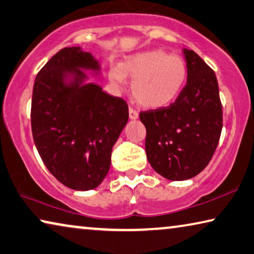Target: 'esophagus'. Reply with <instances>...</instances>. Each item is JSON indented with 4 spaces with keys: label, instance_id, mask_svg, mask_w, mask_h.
<instances>
[{
    "label": "esophagus",
    "instance_id": "34e87169",
    "mask_svg": "<svg viewBox=\"0 0 254 254\" xmlns=\"http://www.w3.org/2000/svg\"><path fill=\"white\" fill-rule=\"evenodd\" d=\"M128 116H130L131 120H138L139 119V113L136 112L133 108L130 107V110H128Z\"/></svg>",
    "mask_w": 254,
    "mask_h": 254
}]
</instances>
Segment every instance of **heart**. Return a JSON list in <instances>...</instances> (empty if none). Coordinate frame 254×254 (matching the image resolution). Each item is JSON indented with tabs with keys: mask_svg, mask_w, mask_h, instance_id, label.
Segmentation results:
<instances>
[{
	"mask_svg": "<svg viewBox=\"0 0 254 254\" xmlns=\"http://www.w3.org/2000/svg\"><path fill=\"white\" fill-rule=\"evenodd\" d=\"M132 81V94L140 105L160 108L179 97L188 78V67L180 56L162 50L131 55L110 69V78L116 84Z\"/></svg>",
	"mask_w": 254,
	"mask_h": 254,
	"instance_id": "1",
	"label": "heart"
}]
</instances>
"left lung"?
Returning <instances> with one entry per match:
<instances>
[{
    "label": "left lung",
    "mask_w": 254,
    "mask_h": 254,
    "mask_svg": "<svg viewBox=\"0 0 254 254\" xmlns=\"http://www.w3.org/2000/svg\"><path fill=\"white\" fill-rule=\"evenodd\" d=\"M187 84L168 107L141 112L147 130L146 154L151 167L171 181L194 178L218 146L223 108L215 72L191 50H183Z\"/></svg>",
    "instance_id": "left-lung-1"
}]
</instances>
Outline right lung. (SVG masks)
<instances>
[{"mask_svg": "<svg viewBox=\"0 0 254 254\" xmlns=\"http://www.w3.org/2000/svg\"><path fill=\"white\" fill-rule=\"evenodd\" d=\"M87 72L100 74L98 60L80 46L63 48L36 76L31 99L36 148L54 178L76 191L106 178L128 120L126 100L108 95Z\"/></svg>", "mask_w": 254, "mask_h": 254, "instance_id": "1", "label": "right lung"}]
</instances>
